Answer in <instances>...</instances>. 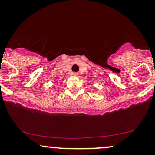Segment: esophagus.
Segmentation results:
<instances>
[{"instance_id": "obj_1", "label": "esophagus", "mask_w": 155, "mask_h": 155, "mask_svg": "<svg viewBox=\"0 0 155 155\" xmlns=\"http://www.w3.org/2000/svg\"><path fill=\"white\" fill-rule=\"evenodd\" d=\"M71 75L72 76H78V74L76 72H71Z\"/></svg>"}]
</instances>
